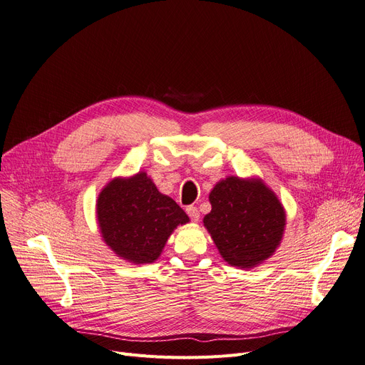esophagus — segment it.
I'll return each instance as SVG.
<instances>
[{"label": "esophagus", "instance_id": "esophagus-1", "mask_svg": "<svg viewBox=\"0 0 365 365\" xmlns=\"http://www.w3.org/2000/svg\"><path fill=\"white\" fill-rule=\"evenodd\" d=\"M186 213L190 217V220H194V222L200 220V210L195 205H187L186 207Z\"/></svg>", "mask_w": 365, "mask_h": 365}]
</instances>
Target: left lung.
I'll list each match as a JSON object with an SVG mask.
<instances>
[{
  "mask_svg": "<svg viewBox=\"0 0 365 365\" xmlns=\"http://www.w3.org/2000/svg\"><path fill=\"white\" fill-rule=\"evenodd\" d=\"M208 198L212 212L204 217V225L229 264L252 267L275 252L285 212L269 187L259 180L227 178Z\"/></svg>",
  "mask_w": 365,
  "mask_h": 365,
  "instance_id": "8db88e82",
  "label": "left lung"
}]
</instances>
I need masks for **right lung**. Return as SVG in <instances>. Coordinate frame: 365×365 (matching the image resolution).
<instances>
[{
    "label": "right lung",
    "mask_w": 365,
    "mask_h": 365,
    "mask_svg": "<svg viewBox=\"0 0 365 365\" xmlns=\"http://www.w3.org/2000/svg\"><path fill=\"white\" fill-rule=\"evenodd\" d=\"M98 219L102 237L115 255L138 264L157 260L173 229L189 220L146 173L112 180L99 195Z\"/></svg>",
    "instance_id": "right-lung-1"
}]
</instances>
